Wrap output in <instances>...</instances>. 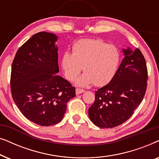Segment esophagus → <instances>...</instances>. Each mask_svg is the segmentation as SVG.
Here are the masks:
<instances>
[{
  "label": "esophagus",
  "mask_w": 159,
  "mask_h": 159,
  "mask_svg": "<svg viewBox=\"0 0 159 159\" xmlns=\"http://www.w3.org/2000/svg\"><path fill=\"white\" fill-rule=\"evenodd\" d=\"M84 92V90H83V89H80V88L76 89V94L77 95H80Z\"/></svg>",
  "instance_id": "obj_1"
}]
</instances>
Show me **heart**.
I'll return each mask as SVG.
<instances>
[{
  "label": "heart",
  "instance_id": "heart-1",
  "mask_svg": "<svg viewBox=\"0 0 159 159\" xmlns=\"http://www.w3.org/2000/svg\"><path fill=\"white\" fill-rule=\"evenodd\" d=\"M72 49L73 53L66 52L61 58L63 71L69 80H75L82 67L85 73L77 80L80 86L92 83L103 86L114 77L120 61V53L115 45L101 39H82Z\"/></svg>",
  "mask_w": 159,
  "mask_h": 159
}]
</instances>
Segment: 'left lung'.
Listing matches in <instances>:
<instances>
[{
    "label": "left lung",
    "mask_w": 159,
    "mask_h": 159,
    "mask_svg": "<svg viewBox=\"0 0 159 159\" xmlns=\"http://www.w3.org/2000/svg\"><path fill=\"white\" fill-rule=\"evenodd\" d=\"M125 57L114 77L95 91L89 108L90 120L98 127L113 128L128 120L142 102L147 89L148 69L138 48L124 49Z\"/></svg>",
    "instance_id": "left-lung-1"
}]
</instances>
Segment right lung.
Instances as JSON below:
<instances>
[{"label": "right lung", "instance_id": "obj_1", "mask_svg": "<svg viewBox=\"0 0 159 159\" xmlns=\"http://www.w3.org/2000/svg\"><path fill=\"white\" fill-rule=\"evenodd\" d=\"M57 37L40 32L17 51L12 62L11 92L24 116L40 126L60 122L75 88L58 76Z\"/></svg>", "mask_w": 159, "mask_h": 159}]
</instances>
